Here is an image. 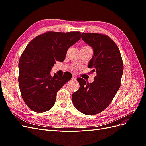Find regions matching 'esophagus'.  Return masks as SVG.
<instances>
[{"label":"esophagus","mask_w":146,"mask_h":146,"mask_svg":"<svg viewBox=\"0 0 146 146\" xmlns=\"http://www.w3.org/2000/svg\"><path fill=\"white\" fill-rule=\"evenodd\" d=\"M72 79L73 80H76V79H77V77L75 76V75H72Z\"/></svg>","instance_id":"esophagus-1"}]
</instances>
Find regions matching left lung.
Here are the masks:
<instances>
[{
  "label": "left lung",
  "instance_id": "1",
  "mask_svg": "<svg viewBox=\"0 0 146 146\" xmlns=\"http://www.w3.org/2000/svg\"><path fill=\"white\" fill-rule=\"evenodd\" d=\"M82 40L93 49L88 67L95 72L94 82L88 83L77 78L80 88L72 96L74 107L86 115H94L111 102L121 86L123 64L116 43L107 35L82 33Z\"/></svg>",
  "mask_w": 146,
  "mask_h": 146
}]
</instances>
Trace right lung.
I'll list each match as a JSON object with an SVG mask.
<instances>
[{
  "label": "right lung",
  "instance_id": "obj_1",
  "mask_svg": "<svg viewBox=\"0 0 146 146\" xmlns=\"http://www.w3.org/2000/svg\"><path fill=\"white\" fill-rule=\"evenodd\" d=\"M81 38L80 32H48L25 47L19 61L18 82L22 98L33 111L46 112L54 107L57 92L72 74L52 76L50 70L56 61L64 60L68 48Z\"/></svg>",
  "mask_w": 146,
  "mask_h": 146
}]
</instances>
